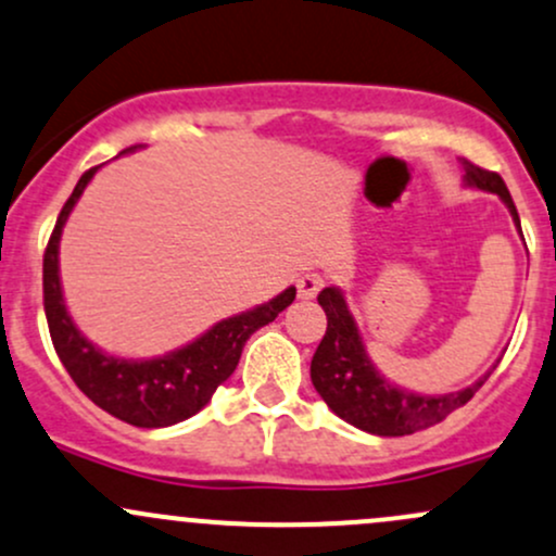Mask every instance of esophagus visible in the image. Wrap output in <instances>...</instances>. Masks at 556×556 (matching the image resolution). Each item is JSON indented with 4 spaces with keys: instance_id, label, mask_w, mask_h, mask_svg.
I'll return each instance as SVG.
<instances>
[{
    "instance_id": "1",
    "label": "esophagus",
    "mask_w": 556,
    "mask_h": 556,
    "mask_svg": "<svg viewBox=\"0 0 556 556\" xmlns=\"http://www.w3.org/2000/svg\"><path fill=\"white\" fill-rule=\"evenodd\" d=\"M321 288H325V277H321L319 271L303 274V277L298 279V298H303V301H311V298H314Z\"/></svg>"
}]
</instances>
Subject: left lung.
I'll use <instances>...</instances> for the list:
<instances>
[{
    "instance_id": "left-lung-1",
    "label": "left lung",
    "mask_w": 556,
    "mask_h": 556,
    "mask_svg": "<svg viewBox=\"0 0 556 556\" xmlns=\"http://www.w3.org/2000/svg\"><path fill=\"white\" fill-rule=\"evenodd\" d=\"M465 181L469 187L498 194L515 218L517 229H520L515 200H511L509 189L496 170H485L465 161ZM319 306L327 314V332L316 348L314 358H311V382L340 419L358 427V430L371 432V435H412L425 427L443 422L451 412L465 406L483 388V382L493 371L491 369L478 382L454 390V393H412V390L388 382L369 362L356 321L345 306L343 292L338 288H325L319 292Z\"/></svg>"
}]
</instances>
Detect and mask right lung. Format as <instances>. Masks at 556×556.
Masks as SVG:
<instances>
[{
  "instance_id": "obj_1",
  "label": "right lung",
  "mask_w": 556,
  "mask_h": 556,
  "mask_svg": "<svg viewBox=\"0 0 556 556\" xmlns=\"http://www.w3.org/2000/svg\"><path fill=\"white\" fill-rule=\"evenodd\" d=\"M97 168L100 166L84 170L76 189L60 211L45 250V314L52 345L78 390L108 414L118 417L121 422L134 427H168L185 422L208 404L224 380H229L250 334L277 319L295 301V288L279 292L264 306L218 321L194 343L170 351L166 356L134 362V358L102 353L73 325L63 301L58 268L60 235L68 222V213L78 203Z\"/></svg>"
}]
</instances>
